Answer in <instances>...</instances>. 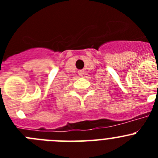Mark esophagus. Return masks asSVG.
Wrapping results in <instances>:
<instances>
[{
	"instance_id": "34e87169",
	"label": "esophagus",
	"mask_w": 158,
	"mask_h": 158,
	"mask_svg": "<svg viewBox=\"0 0 158 158\" xmlns=\"http://www.w3.org/2000/svg\"><path fill=\"white\" fill-rule=\"evenodd\" d=\"M84 73H85V72H84V70H79V71H78V74L80 75V76L83 77Z\"/></svg>"
}]
</instances>
